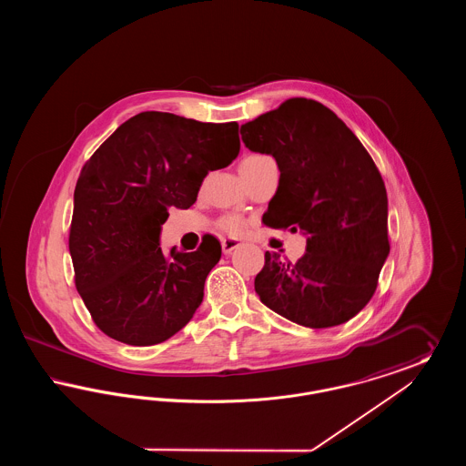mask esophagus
Returning <instances> with one entry per match:
<instances>
[{
  "label": "esophagus",
  "mask_w": 466,
  "mask_h": 466,
  "mask_svg": "<svg viewBox=\"0 0 466 466\" xmlns=\"http://www.w3.org/2000/svg\"><path fill=\"white\" fill-rule=\"evenodd\" d=\"M239 241H238V239H223L222 241V249H223V253H225V255H230V253H232V251H234V249H236V248H238V246H239Z\"/></svg>",
  "instance_id": "obj_1"
}]
</instances>
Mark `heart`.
Wrapping results in <instances>:
<instances>
[{
  "mask_svg": "<svg viewBox=\"0 0 466 466\" xmlns=\"http://www.w3.org/2000/svg\"><path fill=\"white\" fill-rule=\"evenodd\" d=\"M262 157L266 156H258V154H257V156L246 157L241 164H246V162H253V160H258V158H262ZM223 228H225L227 232H230V234H238V232L243 228V223H241L239 218H236V217H230V218H225V220H223Z\"/></svg>",
  "mask_w": 466,
  "mask_h": 466,
  "instance_id": "heart-1",
  "label": "heart"
}]
</instances>
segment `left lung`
I'll return each instance as SVG.
<instances>
[{
  "instance_id": "8db88e82",
  "label": "left lung",
  "mask_w": 466,
  "mask_h": 466,
  "mask_svg": "<svg viewBox=\"0 0 466 466\" xmlns=\"http://www.w3.org/2000/svg\"><path fill=\"white\" fill-rule=\"evenodd\" d=\"M241 139L281 173L264 223L306 238L297 264L266 251L257 295L308 329L346 323L372 299L390 255L388 196L372 157L332 110L304 97L246 122Z\"/></svg>"
}]
</instances>
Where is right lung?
Returning <instances> with one entry per match:
<instances>
[{
  "label": "right lung",
  "mask_w": 466,
  "mask_h": 466,
  "mask_svg": "<svg viewBox=\"0 0 466 466\" xmlns=\"http://www.w3.org/2000/svg\"><path fill=\"white\" fill-rule=\"evenodd\" d=\"M236 122L206 124L143 111L90 157L76 181L69 255L76 289L111 339L152 346L196 314L222 246L206 236L198 251L164 253L169 208L188 209L209 171L239 154Z\"/></svg>",
  "instance_id": "obj_1"
}]
</instances>
